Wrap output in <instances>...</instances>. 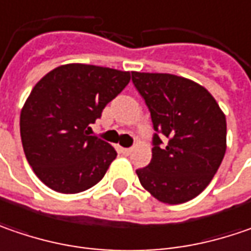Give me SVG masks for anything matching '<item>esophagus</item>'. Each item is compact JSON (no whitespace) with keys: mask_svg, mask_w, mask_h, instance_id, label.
Masks as SVG:
<instances>
[{"mask_svg":"<svg viewBox=\"0 0 251 251\" xmlns=\"http://www.w3.org/2000/svg\"><path fill=\"white\" fill-rule=\"evenodd\" d=\"M124 156H129L130 154V151H132V149H129V147H121V150H119Z\"/></svg>","mask_w":251,"mask_h":251,"instance_id":"obj_1","label":"esophagus"}]
</instances>
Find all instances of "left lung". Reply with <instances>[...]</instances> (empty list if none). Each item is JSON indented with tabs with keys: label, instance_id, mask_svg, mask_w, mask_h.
Segmentation results:
<instances>
[{
	"label": "left lung",
	"instance_id": "left-lung-1",
	"mask_svg": "<svg viewBox=\"0 0 251 251\" xmlns=\"http://www.w3.org/2000/svg\"><path fill=\"white\" fill-rule=\"evenodd\" d=\"M153 124L151 160L136 174L158 201L182 203L211 182L226 151V118L208 90L163 73H132Z\"/></svg>",
	"mask_w": 251,
	"mask_h": 251
}]
</instances>
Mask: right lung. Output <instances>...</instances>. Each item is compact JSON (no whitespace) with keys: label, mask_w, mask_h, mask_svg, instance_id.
<instances>
[{"label":"right lung","mask_w":251,"mask_h":251,"mask_svg":"<svg viewBox=\"0 0 251 251\" xmlns=\"http://www.w3.org/2000/svg\"><path fill=\"white\" fill-rule=\"evenodd\" d=\"M129 81V71L64 64L33 87L19 125L27 163L43 184L77 194L102 180L116 151L91 136L90 125Z\"/></svg>","instance_id":"add662e5"}]
</instances>
